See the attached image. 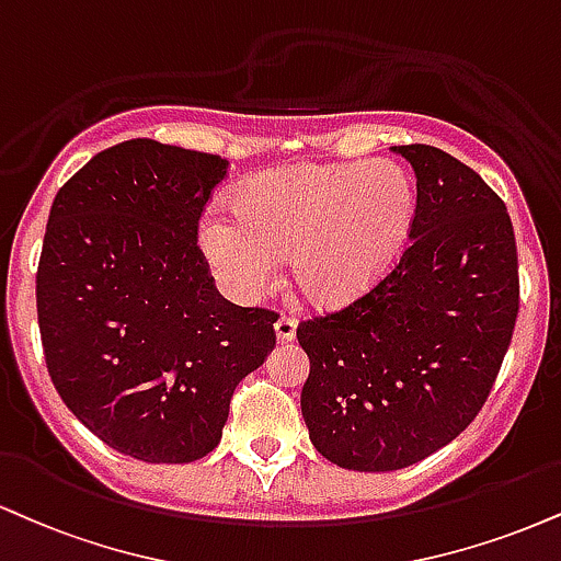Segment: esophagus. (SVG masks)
Returning <instances> with one entry per match:
<instances>
[{"label": "esophagus", "mask_w": 561, "mask_h": 561, "mask_svg": "<svg viewBox=\"0 0 561 561\" xmlns=\"http://www.w3.org/2000/svg\"><path fill=\"white\" fill-rule=\"evenodd\" d=\"M274 332L279 342H293L295 332H298V323H295V319H289V316H282V319L274 323Z\"/></svg>", "instance_id": "obj_1"}]
</instances>
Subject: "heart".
<instances>
[{
	"mask_svg": "<svg viewBox=\"0 0 561 561\" xmlns=\"http://www.w3.org/2000/svg\"><path fill=\"white\" fill-rule=\"evenodd\" d=\"M206 214L198 248L229 298L259 300L289 255L295 287L319 308L363 298L400 259L415 225L410 174L387 159L266 170Z\"/></svg>",
	"mask_w": 561,
	"mask_h": 561,
	"instance_id": "heart-1",
	"label": "heart"
}]
</instances>
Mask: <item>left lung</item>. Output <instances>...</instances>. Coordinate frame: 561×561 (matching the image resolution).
Returning a JSON list of instances; mask_svg holds the SVG:
<instances>
[{
  "instance_id": "obj_1",
  "label": "left lung",
  "mask_w": 561,
  "mask_h": 561,
  "mask_svg": "<svg viewBox=\"0 0 561 561\" xmlns=\"http://www.w3.org/2000/svg\"><path fill=\"white\" fill-rule=\"evenodd\" d=\"M391 151L417 182L408 251L353 306L298 327L310 442L360 473L402 470L460 436L517 319L515 234L499 195L442 148Z\"/></svg>"
}]
</instances>
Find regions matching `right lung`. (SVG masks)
Segmentation results:
<instances>
[{
  "label": "right lung",
  "mask_w": 561,
  "mask_h": 561,
  "mask_svg": "<svg viewBox=\"0 0 561 561\" xmlns=\"http://www.w3.org/2000/svg\"><path fill=\"white\" fill-rule=\"evenodd\" d=\"M229 161L135 138L93 157L54 198L36 276L59 397L144 462H193L276 345V316L216 293L198 219Z\"/></svg>",
  "instance_id": "right-lung-1"
}]
</instances>
